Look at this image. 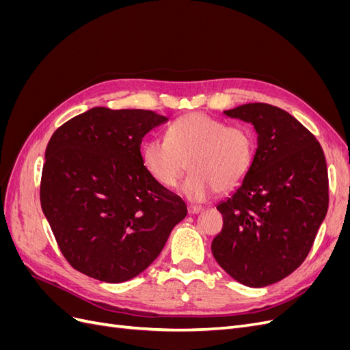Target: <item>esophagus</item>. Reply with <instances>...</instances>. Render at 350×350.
I'll return each mask as SVG.
<instances>
[{
    "label": "esophagus",
    "mask_w": 350,
    "mask_h": 350,
    "mask_svg": "<svg viewBox=\"0 0 350 350\" xmlns=\"http://www.w3.org/2000/svg\"><path fill=\"white\" fill-rule=\"evenodd\" d=\"M201 210H203V207H200V206H188V213L189 215H197V213H200Z\"/></svg>",
    "instance_id": "1"
}]
</instances>
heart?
I'll return each mask as SVG.
<instances>
[{
    "mask_svg": "<svg viewBox=\"0 0 350 350\" xmlns=\"http://www.w3.org/2000/svg\"><path fill=\"white\" fill-rule=\"evenodd\" d=\"M256 142L241 125H228L206 113H187L167 126L166 139L143 144L142 161L150 176L174 187L189 165V176L178 191L194 203L208 200L217 189L238 187L254 162Z\"/></svg>",
    "mask_w": 350,
    "mask_h": 350,
    "instance_id": "obj_1",
    "label": "heart"
}]
</instances>
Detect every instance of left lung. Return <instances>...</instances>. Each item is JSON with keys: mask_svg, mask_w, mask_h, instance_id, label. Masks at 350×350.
<instances>
[{"mask_svg": "<svg viewBox=\"0 0 350 350\" xmlns=\"http://www.w3.org/2000/svg\"><path fill=\"white\" fill-rule=\"evenodd\" d=\"M250 122L257 149L245 179L217 203L224 228L211 242L232 279L262 288L298 269L328 207V178L320 143L278 107L245 103L224 111Z\"/></svg>", "mask_w": 350, "mask_h": 350, "instance_id": "left-lung-1", "label": "left lung"}]
</instances>
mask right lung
<instances>
[{
	"instance_id": "obj_1",
	"label": "right lung",
	"mask_w": 350,
	"mask_h": 350,
	"mask_svg": "<svg viewBox=\"0 0 350 350\" xmlns=\"http://www.w3.org/2000/svg\"><path fill=\"white\" fill-rule=\"evenodd\" d=\"M167 118L144 109L96 107L52 134L40 206L71 266L107 283L146 270L185 216L181 197L150 176L143 137Z\"/></svg>"
}]
</instances>
